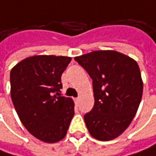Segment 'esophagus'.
I'll list each match as a JSON object with an SVG mask.
<instances>
[{"label": "esophagus", "instance_id": "esophagus-1", "mask_svg": "<svg viewBox=\"0 0 156 156\" xmlns=\"http://www.w3.org/2000/svg\"><path fill=\"white\" fill-rule=\"evenodd\" d=\"M74 101H75V104H76V105H77V104H79L80 99H79V98H75V99H74Z\"/></svg>", "mask_w": 156, "mask_h": 156}]
</instances>
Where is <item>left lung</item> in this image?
<instances>
[{
	"label": "left lung",
	"instance_id": "8db88e82",
	"mask_svg": "<svg viewBox=\"0 0 156 156\" xmlns=\"http://www.w3.org/2000/svg\"><path fill=\"white\" fill-rule=\"evenodd\" d=\"M92 80L94 106L84 115L90 135L110 141L122 134L132 122L143 95L138 64L112 50L93 51L76 56Z\"/></svg>",
	"mask_w": 156,
	"mask_h": 156
}]
</instances>
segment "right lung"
<instances>
[{"label": "right lung", "mask_w": 156, "mask_h": 156, "mask_svg": "<svg viewBox=\"0 0 156 156\" xmlns=\"http://www.w3.org/2000/svg\"><path fill=\"white\" fill-rule=\"evenodd\" d=\"M71 57L34 55L10 74L11 97L26 130L45 143L62 140L74 116L72 99L61 96V76Z\"/></svg>", "instance_id": "1"}]
</instances>
